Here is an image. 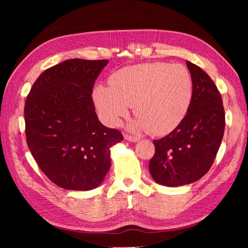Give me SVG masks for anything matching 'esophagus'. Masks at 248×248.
<instances>
[{"label":"esophagus","mask_w":248,"mask_h":248,"mask_svg":"<svg viewBox=\"0 0 248 248\" xmlns=\"http://www.w3.org/2000/svg\"><path fill=\"white\" fill-rule=\"evenodd\" d=\"M124 138H125V140H129V141H131V142H137V141H139V140H140V139H139V138L131 137V136H127V134H125Z\"/></svg>","instance_id":"esophagus-1"}]
</instances>
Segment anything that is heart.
<instances>
[{"mask_svg":"<svg viewBox=\"0 0 248 248\" xmlns=\"http://www.w3.org/2000/svg\"><path fill=\"white\" fill-rule=\"evenodd\" d=\"M98 86L93 100L104 123L117 126L133 104L138 117L129 124L132 131L149 130L161 137L182 123L192 100V79L180 64L146 63L124 67Z\"/></svg>","mask_w":248,"mask_h":248,"instance_id":"obj_1","label":"heart"}]
</instances>
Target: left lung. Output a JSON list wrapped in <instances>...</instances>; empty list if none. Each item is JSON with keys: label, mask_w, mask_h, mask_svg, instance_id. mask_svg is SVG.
I'll return each mask as SVG.
<instances>
[{"label": "left lung", "mask_w": 248, "mask_h": 248, "mask_svg": "<svg viewBox=\"0 0 248 248\" xmlns=\"http://www.w3.org/2000/svg\"><path fill=\"white\" fill-rule=\"evenodd\" d=\"M192 79L188 112L167 137L153 140L149 170L156 183L178 187L198 181L212 167L224 132V109L217 87L199 66L186 63Z\"/></svg>", "instance_id": "obj_1"}]
</instances>
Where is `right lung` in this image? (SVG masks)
<instances>
[{
  "mask_svg": "<svg viewBox=\"0 0 248 248\" xmlns=\"http://www.w3.org/2000/svg\"><path fill=\"white\" fill-rule=\"evenodd\" d=\"M108 60L70 59L37 78L25 106L26 137L40 170L56 185L87 191L110 168V148L121 132L102 125L92 92Z\"/></svg>",
  "mask_w": 248,
  "mask_h": 248,
  "instance_id": "add662e5",
  "label": "right lung"
}]
</instances>
